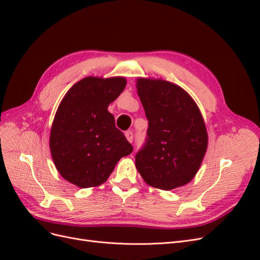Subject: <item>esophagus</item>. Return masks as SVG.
Here are the masks:
<instances>
[{
	"instance_id": "1",
	"label": "esophagus",
	"mask_w": 260,
	"mask_h": 260,
	"mask_svg": "<svg viewBox=\"0 0 260 260\" xmlns=\"http://www.w3.org/2000/svg\"><path fill=\"white\" fill-rule=\"evenodd\" d=\"M124 136H125V139H127L129 142L131 143L132 141H133V133H132V131H127L124 133Z\"/></svg>"
}]
</instances>
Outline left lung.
I'll return each instance as SVG.
<instances>
[{
	"instance_id": "obj_1",
	"label": "left lung",
	"mask_w": 260,
	"mask_h": 260,
	"mask_svg": "<svg viewBox=\"0 0 260 260\" xmlns=\"http://www.w3.org/2000/svg\"><path fill=\"white\" fill-rule=\"evenodd\" d=\"M137 92L148 120L147 141L136 156L144 182L169 191L198 174L208 146L198 104L180 85L164 79L137 78Z\"/></svg>"
}]
</instances>
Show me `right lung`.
<instances>
[{
    "label": "right lung",
    "instance_id": "1",
    "mask_svg": "<svg viewBox=\"0 0 260 260\" xmlns=\"http://www.w3.org/2000/svg\"><path fill=\"white\" fill-rule=\"evenodd\" d=\"M125 84L119 76L85 77L58 105L50 133L51 156L59 175L78 187L103 184L121 157L133 151L107 111Z\"/></svg>",
    "mask_w": 260,
    "mask_h": 260
}]
</instances>
